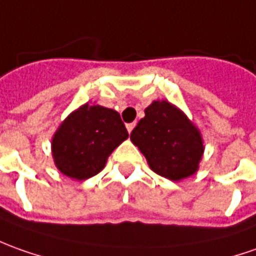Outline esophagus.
<instances>
[{
	"mask_svg": "<svg viewBox=\"0 0 256 256\" xmlns=\"http://www.w3.org/2000/svg\"><path fill=\"white\" fill-rule=\"evenodd\" d=\"M134 126H136V123H128V124H126V128H128V133H132V130L134 128Z\"/></svg>",
	"mask_w": 256,
	"mask_h": 256,
	"instance_id": "34e87169",
	"label": "esophagus"
}]
</instances>
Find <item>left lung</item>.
<instances>
[{
	"mask_svg": "<svg viewBox=\"0 0 256 256\" xmlns=\"http://www.w3.org/2000/svg\"><path fill=\"white\" fill-rule=\"evenodd\" d=\"M144 114L130 138L151 170L171 180L194 175L203 154L199 130L166 100L152 102Z\"/></svg>",
	"mask_w": 256,
	"mask_h": 256,
	"instance_id": "8db88e82",
	"label": "left lung"
}]
</instances>
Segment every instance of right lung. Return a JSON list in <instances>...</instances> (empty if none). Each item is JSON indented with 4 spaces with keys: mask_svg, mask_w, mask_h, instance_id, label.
Instances as JSON below:
<instances>
[{
    "mask_svg": "<svg viewBox=\"0 0 256 256\" xmlns=\"http://www.w3.org/2000/svg\"><path fill=\"white\" fill-rule=\"evenodd\" d=\"M128 137L116 110L86 104L70 114L56 132L53 158L64 175L88 179L104 170L109 154Z\"/></svg>",
    "mask_w": 256,
    "mask_h": 256,
    "instance_id": "right-lung-1",
    "label": "right lung"
}]
</instances>
